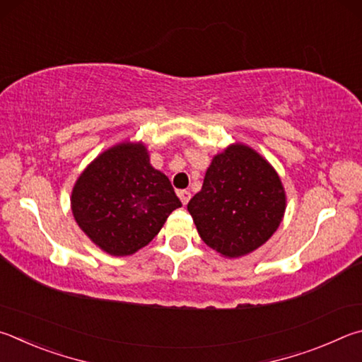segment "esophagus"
I'll use <instances>...</instances> for the list:
<instances>
[{"label": "esophagus", "instance_id": "esophagus-1", "mask_svg": "<svg viewBox=\"0 0 362 362\" xmlns=\"http://www.w3.org/2000/svg\"><path fill=\"white\" fill-rule=\"evenodd\" d=\"M177 195H180L182 205H187V202L191 200V192H189V191H180V192H177Z\"/></svg>", "mask_w": 362, "mask_h": 362}]
</instances>
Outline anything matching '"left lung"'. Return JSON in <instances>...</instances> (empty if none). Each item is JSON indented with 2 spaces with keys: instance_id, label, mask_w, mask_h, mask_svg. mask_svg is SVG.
<instances>
[{
  "instance_id": "1",
  "label": "left lung",
  "mask_w": 362,
  "mask_h": 362,
  "mask_svg": "<svg viewBox=\"0 0 362 362\" xmlns=\"http://www.w3.org/2000/svg\"><path fill=\"white\" fill-rule=\"evenodd\" d=\"M187 211L211 250L237 259L261 248L276 232L286 211V192L267 158L233 143L213 157Z\"/></svg>"
}]
</instances>
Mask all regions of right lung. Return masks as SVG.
<instances>
[{
  "mask_svg": "<svg viewBox=\"0 0 362 362\" xmlns=\"http://www.w3.org/2000/svg\"><path fill=\"white\" fill-rule=\"evenodd\" d=\"M181 206L175 189L149 162L143 141L101 152L76 180L71 211L81 230L111 256H132L154 238Z\"/></svg>",
  "mask_w": 362,
  "mask_h": 362,
  "instance_id": "obj_1",
  "label": "right lung"
}]
</instances>
